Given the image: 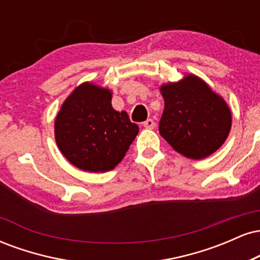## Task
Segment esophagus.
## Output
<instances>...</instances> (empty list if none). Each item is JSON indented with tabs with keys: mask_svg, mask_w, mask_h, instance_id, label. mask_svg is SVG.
<instances>
[{
	"mask_svg": "<svg viewBox=\"0 0 260 260\" xmlns=\"http://www.w3.org/2000/svg\"><path fill=\"white\" fill-rule=\"evenodd\" d=\"M143 127H145L147 129H153V128L155 127V122L151 120V118H148L147 121L143 122Z\"/></svg>",
	"mask_w": 260,
	"mask_h": 260,
	"instance_id": "34e87169",
	"label": "esophagus"
}]
</instances>
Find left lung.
<instances>
[{"label":"left lung","instance_id":"left-lung-1","mask_svg":"<svg viewBox=\"0 0 260 260\" xmlns=\"http://www.w3.org/2000/svg\"><path fill=\"white\" fill-rule=\"evenodd\" d=\"M161 94L165 109L159 132L177 153L199 160L221 147L231 128V112L207 83L192 74L162 85Z\"/></svg>","mask_w":260,"mask_h":260}]
</instances>
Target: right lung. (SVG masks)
I'll return each instance as SVG.
<instances>
[{"label": "right lung", "instance_id": "1", "mask_svg": "<svg viewBox=\"0 0 260 260\" xmlns=\"http://www.w3.org/2000/svg\"><path fill=\"white\" fill-rule=\"evenodd\" d=\"M139 132L127 112L111 105V91L83 83L66 99L55 121L58 149L76 168L110 171L121 162Z\"/></svg>", "mask_w": 260, "mask_h": 260}]
</instances>
